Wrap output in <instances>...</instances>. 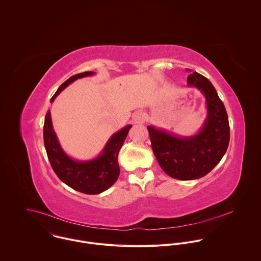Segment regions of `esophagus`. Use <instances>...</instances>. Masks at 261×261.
<instances>
[{"mask_svg":"<svg viewBox=\"0 0 261 261\" xmlns=\"http://www.w3.org/2000/svg\"><path fill=\"white\" fill-rule=\"evenodd\" d=\"M133 118H134V122H135V123H142V122L145 121L146 116H145V114H144L143 112H138L135 113V115H134Z\"/></svg>","mask_w":261,"mask_h":261,"instance_id":"esophagus-1","label":"esophagus"}]
</instances>
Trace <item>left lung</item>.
Here are the masks:
<instances>
[{
    "mask_svg": "<svg viewBox=\"0 0 261 261\" xmlns=\"http://www.w3.org/2000/svg\"><path fill=\"white\" fill-rule=\"evenodd\" d=\"M187 85L197 88L205 97L207 115L198 133L179 136L152 124L148 126L160 167L177 180H196L206 176L223 158L230 140L228 115L212 83L203 75L193 72L187 78Z\"/></svg>",
    "mask_w": 261,
    "mask_h": 261,
    "instance_id": "obj_1",
    "label": "left lung"
}]
</instances>
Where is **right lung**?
<instances>
[{"instance_id":"obj_1","label":"right lung","mask_w":261,"mask_h":261,"mask_svg":"<svg viewBox=\"0 0 261 261\" xmlns=\"http://www.w3.org/2000/svg\"><path fill=\"white\" fill-rule=\"evenodd\" d=\"M92 75H95V72L87 71L71 76L59 86L50 99V102L52 103L58 94L75 80ZM132 126V124H127L114 133L100 153L95 158L79 161L68 155L62 149L53 128L51 112L49 110L45 115L43 136L44 146L53 171L64 184L78 192L87 195H95L105 192L115 183L119 176L118 152Z\"/></svg>"}]
</instances>
